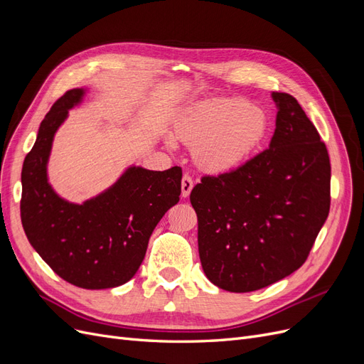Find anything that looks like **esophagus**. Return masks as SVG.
<instances>
[{
	"mask_svg": "<svg viewBox=\"0 0 364 364\" xmlns=\"http://www.w3.org/2000/svg\"><path fill=\"white\" fill-rule=\"evenodd\" d=\"M193 186H194L193 178H191V176H190L188 173H185V174L182 176V196H183V197H188L190 193H191V190H193Z\"/></svg>",
	"mask_w": 364,
	"mask_h": 364,
	"instance_id": "esophagus-1",
	"label": "esophagus"
}]
</instances>
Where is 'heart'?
<instances>
[{
	"label": "heart",
	"mask_w": 364,
	"mask_h": 364,
	"mask_svg": "<svg viewBox=\"0 0 364 364\" xmlns=\"http://www.w3.org/2000/svg\"><path fill=\"white\" fill-rule=\"evenodd\" d=\"M266 129L267 117L258 106L217 100L202 105L186 119L181 138L194 146L196 161L202 168L220 171L243 161Z\"/></svg>",
	"instance_id": "1"
}]
</instances>
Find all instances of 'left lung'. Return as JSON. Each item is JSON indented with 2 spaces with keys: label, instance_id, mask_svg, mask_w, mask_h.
Here are the masks:
<instances>
[{
  "label": "left lung",
  "instance_id": "obj_1",
  "mask_svg": "<svg viewBox=\"0 0 364 364\" xmlns=\"http://www.w3.org/2000/svg\"><path fill=\"white\" fill-rule=\"evenodd\" d=\"M278 105L270 147L225 173L205 174L190 202L206 278L247 293L289 277L306 261L331 205L325 142L296 98Z\"/></svg>",
  "mask_w": 364,
  "mask_h": 364
}]
</instances>
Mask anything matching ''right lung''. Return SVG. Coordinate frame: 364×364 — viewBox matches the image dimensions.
Returning <instances> with one entry per match:
<instances>
[{"mask_svg":"<svg viewBox=\"0 0 364 364\" xmlns=\"http://www.w3.org/2000/svg\"><path fill=\"white\" fill-rule=\"evenodd\" d=\"M82 90L65 92L42 119L21 173V222L41 258L62 279L86 290L112 289L134 278L162 215L179 202L182 168H129L83 205L65 202L47 182L54 132Z\"/></svg>","mask_w":364,"mask_h":364,"instance_id":"right-lung-1","label":"right lung"}]
</instances>
